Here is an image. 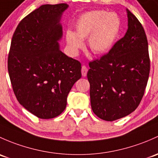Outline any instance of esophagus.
Returning <instances> with one entry per match:
<instances>
[{
  "label": "esophagus",
  "instance_id": "34e87169",
  "mask_svg": "<svg viewBox=\"0 0 158 158\" xmlns=\"http://www.w3.org/2000/svg\"><path fill=\"white\" fill-rule=\"evenodd\" d=\"M81 72H82V76H86V75H87V73H88V68L86 67L85 66L83 65L82 66V70H81Z\"/></svg>",
  "mask_w": 158,
  "mask_h": 158
}]
</instances>
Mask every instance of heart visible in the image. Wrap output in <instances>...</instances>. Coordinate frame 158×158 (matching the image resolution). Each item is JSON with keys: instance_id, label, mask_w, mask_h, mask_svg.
Instances as JSON below:
<instances>
[{"instance_id": "heart-1", "label": "heart", "mask_w": 158, "mask_h": 158, "mask_svg": "<svg viewBox=\"0 0 158 158\" xmlns=\"http://www.w3.org/2000/svg\"><path fill=\"white\" fill-rule=\"evenodd\" d=\"M121 29L118 15L104 10L90 11L82 14L75 24L76 32L67 31L66 41L73 53L84 47L82 40L88 39V45L93 54L102 55L113 48Z\"/></svg>"}]
</instances>
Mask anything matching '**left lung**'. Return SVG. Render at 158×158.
Returning a JSON list of instances; mask_svg holds the SVG:
<instances>
[{
	"label": "left lung",
	"mask_w": 158,
	"mask_h": 158,
	"mask_svg": "<svg viewBox=\"0 0 158 158\" xmlns=\"http://www.w3.org/2000/svg\"><path fill=\"white\" fill-rule=\"evenodd\" d=\"M128 30L107 54L89 62L92 109L97 117L114 121L137 108L150 73L148 44L144 28L127 10Z\"/></svg>",
	"instance_id": "8db88e82"
}]
</instances>
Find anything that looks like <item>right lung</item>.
Wrapping results in <instances>:
<instances>
[{
    "instance_id": "1",
    "label": "right lung",
    "mask_w": 158,
    "mask_h": 158,
    "mask_svg": "<svg viewBox=\"0 0 158 158\" xmlns=\"http://www.w3.org/2000/svg\"><path fill=\"white\" fill-rule=\"evenodd\" d=\"M66 4H44L19 22L13 35L7 68L19 104L41 119L59 116L75 82L81 63L59 49V23Z\"/></svg>"
}]
</instances>
